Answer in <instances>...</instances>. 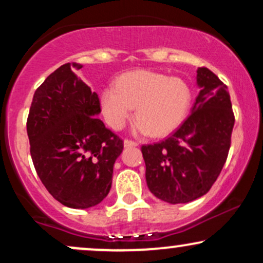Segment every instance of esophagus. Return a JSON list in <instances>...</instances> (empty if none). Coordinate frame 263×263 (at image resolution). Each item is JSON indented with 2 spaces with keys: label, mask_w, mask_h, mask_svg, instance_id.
Wrapping results in <instances>:
<instances>
[{
  "label": "esophagus",
  "mask_w": 263,
  "mask_h": 263,
  "mask_svg": "<svg viewBox=\"0 0 263 263\" xmlns=\"http://www.w3.org/2000/svg\"><path fill=\"white\" fill-rule=\"evenodd\" d=\"M138 143L132 140H125V147H137Z\"/></svg>",
  "instance_id": "1"
}]
</instances>
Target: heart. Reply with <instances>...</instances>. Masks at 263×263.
Segmentation results:
<instances>
[{"label": "heart", "instance_id": "b5f03b06", "mask_svg": "<svg viewBox=\"0 0 263 263\" xmlns=\"http://www.w3.org/2000/svg\"><path fill=\"white\" fill-rule=\"evenodd\" d=\"M190 104V89L179 78L149 70H136L119 78L101 93L105 119L115 129L122 128L136 106V127L156 137L173 132L185 117Z\"/></svg>", "mask_w": 263, "mask_h": 263}]
</instances>
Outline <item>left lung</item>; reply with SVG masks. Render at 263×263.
<instances>
[{
  "label": "left lung",
  "instance_id": "obj_1",
  "mask_svg": "<svg viewBox=\"0 0 263 263\" xmlns=\"http://www.w3.org/2000/svg\"><path fill=\"white\" fill-rule=\"evenodd\" d=\"M197 73L201 90L192 114L170 137L141 147L151 193L171 204L206 194L230 149L235 116L228 86L205 66Z\"/></svg>",
  "mask_w": 263,
  "mask_h": 263
}]
</instances>
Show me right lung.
Returning <instances> with one entry per match:
<instances>
[{"label":"right lung","instance_id":"right-lung-1","mask_svg":"<svg viewBox=\"0 0 263 263\" xmlns=\"http://www.w3.org/2000/svg\"><path fill=\"white\" fill-rule=\"evenodd\" d=\"M83 65L66 63L35 90L27 134L39 179L59 203L86 209L101 203L112 183L123 141L95 117L101 105L78 75Z\"/></svg>","mask_w":263,"mask_h":263}]
</instances>
